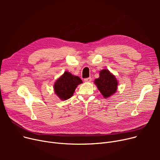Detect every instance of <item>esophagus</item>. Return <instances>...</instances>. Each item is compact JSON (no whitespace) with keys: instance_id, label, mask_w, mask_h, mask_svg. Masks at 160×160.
Masks as SVG:
<instances>
[{"instance_id":"obj_1","label":"esophagus","mask_w":160,"mask_h":160,"mask_svg":"<svg viewBox=\"0 0 160 160\" xmlns=\"http://www.w3.org/2000/svg\"><path fill=\"white\" fill-rule=\"evenodd\" d=\"M84 82H90L91 81V77H89V78H85L84 80Z\"/></svg>"}]
</instances>
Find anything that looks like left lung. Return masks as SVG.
Returning a JSON list of instances; mask_svg holds the SVG:
<instances>
[{
    "label": "left lung",
    "instance_id": "left-lung-1",
    "mask_svg": "<svg viewBox=\"0 0 160 160\" xmlns=\"http://www.w3.org/2000/svg\"><path fill=\"white\" fill-rule=\"evenodd\" d=\"M95 83L104 98H108L114 94L118 86V82L115 76L107 69H103L100 72V77L95 80Z\"/></svg>",
    "mask_w": 160,
    "mask_h": 160
}]
</instances>
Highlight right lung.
I'll return each mask as SVG.
<instances>
[{"label": "right lung", "mask_w": 160, "mask_h": 160, "mask_svg": "<svg viewBox=\"0 0 160 160\" xmlns=\"http://www.w3.org/2000/svg\"><path fill=\"white\" fill-rule=\"evenodd\" d=\"M82 80L69 72H65L54 83L55 93L62 100H67L72 97L75 89L82 83Z\"/></svg>", "instance_id": "add662e5"}]
</instances>
